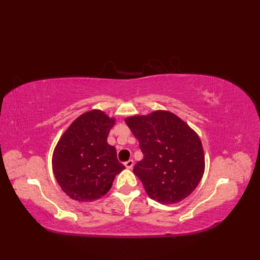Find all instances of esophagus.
I'll return each mask as SVG.
<instances>
[{
    "label": "esophagus",
    "mask_w": 260,
    "mask_h": 260,
    "mask_svg": "<svg viewBox=\"0 0 260 260\" xmlns=\"http://www.w3.org/2000/svg\"><path fill=\"white\" fill-rule=\"evenodd\" d=\"M133 165H135V161H133L132 159H129L128 161H125L124 162V166L127 167L128 169H132V167H133Z\"/></svg>",
    "instance_id": "1"
}]
</instances>
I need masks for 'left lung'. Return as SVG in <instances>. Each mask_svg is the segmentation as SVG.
<instances>
[{"label":"left lung","mask_w":260,"mask_h":260,"mask_svg":"<svg viewBox=\"0 0 260 260\" xmlns=\"http://www.w3.org/2000/svg\"><path fill=\"white\" fill-rule=\"evenodd\" d=\"M140 143L143 159L133 168L147 195L164 205L186 199L205 171L201 139L190 125L168 111L124 119Z\"/></svg>","instance_id":"obj_1"}]
</instances>
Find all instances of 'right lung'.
<instances>
[{"label":"right lung","instance_id":"add662e5","mask_svg":"<svg viewBox=\"0 0 260 260\" xmlns=\"http://www.w3.org/2000/svg\"><path fill=\"white\" fill-rule=\"evenodd\" d=\"M115 121L100 109H92L62 133L54 148L52 166L57 183L70 199L92 202L103 198L124 169L116 148L107 143Z\"/></svg>","mask_w":260,"mask_h":260}]
</instances>
